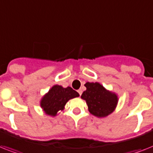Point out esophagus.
<instances>
[{"mask_svg":"<svg viewBox=\"0 0 153 153\" xmlns=\"http://www.w3.org/2000/svg\"><path fill=\"white\" fill-rule=\"evenodd\" d=\"M78 92H79V95H81V94H82V90H79V91H78Z\"/></svg>","mask_w":153,"mask_h":153,"instance_id":"esophagus-1","label":"esophagus"}]
</instances>
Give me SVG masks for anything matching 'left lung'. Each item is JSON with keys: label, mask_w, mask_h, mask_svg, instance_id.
<instances>
[{"label": "left lung", "mask_w": 153, "mask_h": 153, "mask_svg": "<svg viewBox=\"0 0 153 153\" xmlns=\"http://www.w3.org/2000/svg\"><path fill=\"white\" fill-rule=\"evenodd\" d=\"M86 90L83 91L81 98L86 101L88 110L92 115L102 118L111 114L118 103L116 93L107 90L98 82H86Z\"/></svg>", "instance_id": "1"}]
</instances>
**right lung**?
Returning a JSON list of instances; mask_svg holds the SVG:
<instances>
[{"instance_id":"1","label":"right lung","mask_w":153,"mask_h":153,"mask_svg":"<svg viewBox=\"0 0 153 153\" xmlns=\"http://www.w3.org/2000/svg\"><path fill=\"white\" fill-rule=\"evenodd\" d=\"M79 96V94L70 86L64 88L59 85H54L42 97L39 104L46 115L55 117L59 112L64 109L68 101Z\"/></svg>"}]
</instances>
